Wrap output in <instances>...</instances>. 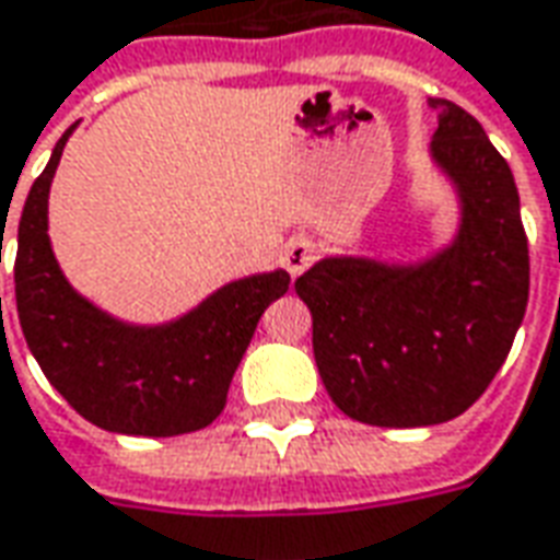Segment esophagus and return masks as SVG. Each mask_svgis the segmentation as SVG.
I'll return each instance as SVG.
<instances>
[{
	"mask_svg": "<svg viewBox=\"0 0 560 560\" xmlns=\"http://www.w3.org/2000/svg\"><path fill=\"white\" fill-rule=\"evenodd\" d=\"M312 257H315V248H312L306 240H300L288 245V252H284V264H288V269H291V276H300V272L312 264Z\"/></svg>",
	"mask_w": 560,
	"mask_h": 560,
	"instance_id": "1",
	"label": "esophagus"
}]
</instances>
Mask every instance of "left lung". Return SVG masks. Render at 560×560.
Masks as SVG:
<instances>
[{"label":"left lung","instance_id":"left-lung-1","mask_svg":"<svg viewBox=\"0 0 560 560\" xmlns=\"http://www.w3.org/2000/svg\"><path fill=\"white\" fill-rule=\"evenodd\" d=\"M433 158L455 178V245L416 269L320 260L293 281L312 312V348L330 400L375 428H424L467 412L510 354L530 288L527 236L510 163L452 100Z\"/></svg>","mask_w":560,"mask_h":560}]
</instances>
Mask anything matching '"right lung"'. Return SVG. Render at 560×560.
<instances>
[{
  "label": "right lung",
  "mask_w": 560,
  "mask_h": 560,
  "mask_svg": "<svg viewBox=\"0 0 560 560\" xmlns=\"http://www.w3.org/2000/svg\"><path fill=\"white\" fill-rule=\"evenodd\" d=\"M62 136L35 178L18 226L14 296L42 373L90 424L130 436H178L212 424L264 308L288 291V272L233 281L170 327L117 324L78 296L50 254L48 190ZM2 252V240H0Z\"/></svg>",
  "instance_id": "right-lung-1"
}]
</instances>
